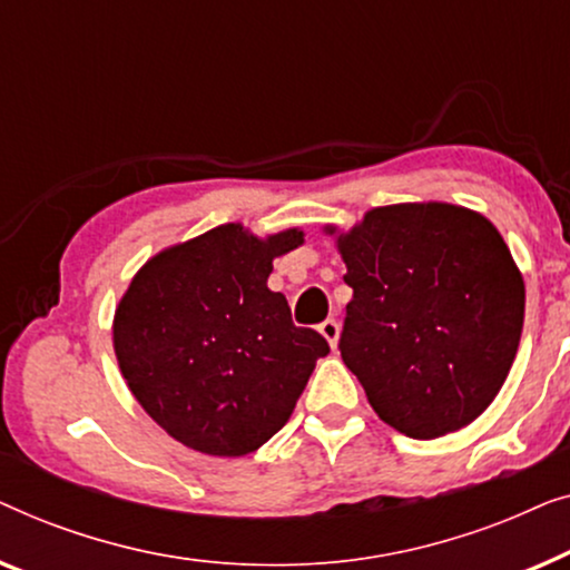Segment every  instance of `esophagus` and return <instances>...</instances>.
<instances>
[{"mask_svg": "<svg viewBox=\"0 0 570 570\" xmlns=\"http://www.w3.org/2000/svg\"><path fill=\"white\" fill-rule=\"evenodd\" d=\"M320 333L325 335V341L331 343V346L335 348V343H338V335H341V325L338 320H325V323H320Z\"/></svg>", "mask_w": 570, "mask_h": 570, "instance_id": "34e87169", "label": "esophagus"}]
</instances>
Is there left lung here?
<instances>
[{
  "mask_svg": "<svg viewBox=\"0 0 570 570\" xmlns=\"http://www.w3.org/2000/svg\"><path fill=\"white\" fill-rule=\"evenodd\" d=\"M341 356L384 423L436 439L475 421L514 364L524 282L485 216L449 204L382 206L338 237Z\"/></svg>",
  "mask_w": 570,
  "mask_h": 570,
  "instance_id": "8db88e82",
  "label": "left lung"
}]
</instances>
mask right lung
Instances as JSON below:
<instances>
[{
	"instance_id": "1",
	"label": "right lung",
	"mask_w": 570,
	"mask_h": 570,
	"mask_svg": "<svg viewBox=\"0 0 570 570\" xmlns=\"http://www.w3.org/2000/svg\"><path fill=\"white\" fill-rule=\"evenodd\" d=\"M299 243L296 229L258 239L222 224L134 276L116 309V356L134 397L180 444L255 452L284 429L315 362L331 354L266 286L276 255Z\"/></svg>"
}]
</instances>
